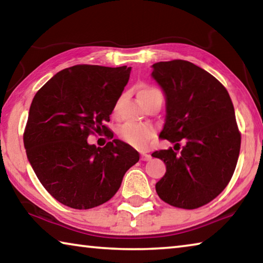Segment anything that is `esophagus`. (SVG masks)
<instances>
[{
    "label": "esophagus",
    "instance_id": "1",
    "mask_svg": "<svg viewBox=\"0 0 263 263\" xmlns=\"http://www.w3.org/2000/svg\"><path fill=\"white\" fill-rule=\"evenodd\" d=\"M140 158L142 161H148V160L151 159V155L149 154H141Z\"/></svg>",
    "mask_w": 263,
    "mask_h": 263
}]
</instances>
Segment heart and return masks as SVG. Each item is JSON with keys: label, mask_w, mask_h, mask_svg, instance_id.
Masks as SVG:
<instances>
[{"label": "heart", "mask_w": 263, "mask_h": 263, "mask_svg": "<svg viewBox=\"0 0 263 263\" xmlns=\"http://www.w3.org/2000/svg\"><path fill=\"white\" fill-rule=\"evenodd\" d=\"M158 91V89L153 87H142L138 92V97L140 99L142 96H147ZM119 137L127 145L137 149L144 151L148 147L151 141H152L154 131L149 125H145V124L125 123L119 128Z\"/></svg>", "instance_id": "heart-1"}]
</instances>
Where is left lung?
<instances>
[{
  "instance_id": "obj_1",
  "label": "left lung",
  "mask_w": 263,
  "mask_h": 263,
  "mask_svg": "<svg viewBox=\"0 0 263 263\" xmlns=\"http://www.w3.org/2000/svg\"><path fill=\"white\" fill-rule=\"evenodd\" d=\"M152 77L166 95L160 138L174 149L155 151L166 174L155 184L169 205L197 209L215 199L232 179L241 135L226 88L206 70L185 60L160 61Z\"/></svg>"
}]
</instances>
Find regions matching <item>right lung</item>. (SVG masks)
I'll return each mask as SVG.
<instances>
[{
	"label": "right lung",
	"mask_w": 263,
	"mask_h": 263,
	"mask_svg": "<svg viewBox=\"0 0 263 263\" xmlns=\"http://www.w3.org/2000/svg\"><path fill=\"white\" fill-rule=\"evenodd\" d=\"M130 73L126 66H72L34 95L24 147L38 180L64 205L87 210L108 202L127 169L139 161V153L119 139L104 147L87 141L90 135L110 132L104 123L110 122Z\"/></svg>",
	"instance_id": "obj_1"
}]
</instances>
